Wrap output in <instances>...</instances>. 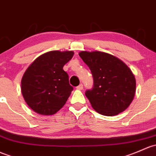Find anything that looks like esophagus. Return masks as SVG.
<instances>
[{
    "label": "esophagus",
    "mask_w": 156,
    "mask_h": 156,
    "mask_svg": "<svg viewBox=\"0 0 156 156\" xmlns=\"http://www.w3.org/2000/svg\"><path fill=\"white\" fill-rule=\"evenodd\" d=\"M76 89L79 90H83V84H82V83H81L80 85H78V86L76 87Z\"/></svg>",
    "instance_id": "esophagus-1"
}]
</instances>
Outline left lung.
I'll use <instances>...</instances> for the list:
<instances>
[{
	"mask_svg": "<svg viewBox=\"0 0 156 156\" xmlns=\"http://www.w3.org/2000/svg\"><path fill=\"white\" fill-rule=\"evenodd\" d=\"M93 78V87L85 95L100 114L115 116L130 105L134 97L136 81L133 73L115 56L101 51L79 52Z\"/></svg>",
	"mask_w": 156,
	"mask_h": 156,
	"instance_id": "left-lung-1",
	"label": "left lung"
}]
</instances>
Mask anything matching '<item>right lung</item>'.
<instances>
[{
    "label": "right lung",
    "instance_id": "add662e5",
    "mask_svg": "<svg viewBox=\"0 0 156 156\" xmlns=\"http://www.w3.org/2000/svg\"><path fill=\"white\" fill-rule=\"evenodd\" d=\"M74 55L72 51H51L37 57L24 73L22 93L27 105L42 115H52L63 108L73 87L63 69Z\"/></svg>",
    "mask_w": 156,
    "mask_h": 156
}]
</instances>
